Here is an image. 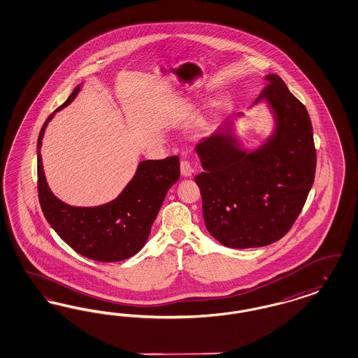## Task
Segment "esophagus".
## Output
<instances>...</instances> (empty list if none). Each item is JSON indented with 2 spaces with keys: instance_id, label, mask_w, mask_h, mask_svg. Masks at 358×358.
I'll return each instance as SVG.
<instances>
[{
  "instance_id": "esophagus-1",
  "label": "esophagus",
  "mask_w": 358,
  "mask_h": 358,
  "mask_svg": "<svg viewBox=\"0 0 358 358\" xmlns=\"http://www.w3.org/2000/svg\"><path fill=\"white\" fill-rule=\"evenodd\" d=\"M180 168H181V174H182L184 177H190V176H192V173H193V168H192V164H190V161H181V165H180Z\"/></svg>"
}]
</instances>
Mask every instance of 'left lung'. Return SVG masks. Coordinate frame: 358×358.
<instances>
[{"label": "left lung", "mask_w": 358, "mask_h": 358, "mask_svg": "<svg viewBox=\"0 0 358 358\" xmlns=\"http://www.w3.org/2000/svg\"><path fill=\"white\" fill-rule=\"evenodd\" d=\"M263 99L275 115V132L263 147L242 150L230 120L196 147L203 168L196 184L206 229L231 248L267 246L283 238L315 180L316 149L307 108L275 74L266 75L255 104Z\"/></svg>", "instance_id": "left-lung-1"}]
</instances>
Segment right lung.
<instances>
[{"instance_id":"add662e5","label":"right lung","mask_w":358,"mask_h":358,"mask_svg":"<svg viewBox=\"0 0 358 358\" xmlns=\"http://www.w3.org/2000/svg\"><path fill=\"white\" fill-rule=\"evenodd\" d=\"M79 90L75 87L55 112L69 106ZM55 112L42 125L37 143L38 197L45 218L69 246L88 259L120 262L134 257L145 245L168 190L180 178L178 156L141 161L131 182L106 205L70 206L50 190L41 157L43 134Z\"/></svg>"}]
</instances>
